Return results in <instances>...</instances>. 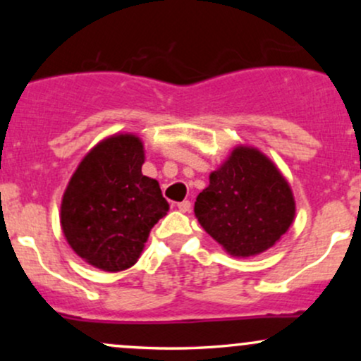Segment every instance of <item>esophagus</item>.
Wrapping results in <instances>:
<instances>
[{"mask_svg":"<svg viewBox=\"0 0 361 361\" xmlns=\"http://www.w3.org/2000/svg\"><path fill=\"white\" fill-rule=\"evenodd\" d=\"M176 207L180 209V212H188V210L192 209V204H190L188 200H183V202H180V204H176Z\"/></svg>","mask_w":361,"mask_h":361,"instance_id":"esophagus-1","label":"esophagus"}]
</instances>
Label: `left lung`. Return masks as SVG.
<instances>
[{
  "instance_id": "obj_1",
  "label": "left lung",
  "mask_w": 361,
  "mask_h": 361,
  "mask_svg": "<svg viewBox=\"0 0 361 361\" xmlns=\"http://www.w3.org/2000/svg\"><path fill=\"white\" fill-rule=\"evenodd\" d=\"M200 226L229 255H259L292 226L295 200L288 181L270 157L255 147L238 146L195 202Z\"/></svg>"
}]
</instances>
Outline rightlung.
I'll return each mask as SVG.
<instances>
[{"mask_svg": "<svg viewBox=\"0 0 361 361\" xmlns=\"http://www.w3.org/2000/svg\"><path fill=\"white\" fill-rule=\"evenodd\" d=\"M142 164V140L115 134L91 149L69 180L61 202L62 233L91 267L122 271L135 264L151 229L169 210Z\"/></svg>", "mask_w": 361, "mask_h": 361, "instance_id": "add662e5", "label": "right lung"}]
</instances>
